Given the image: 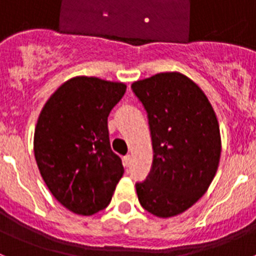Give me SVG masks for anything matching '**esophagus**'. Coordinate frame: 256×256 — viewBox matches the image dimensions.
Instances as JSON below:
<instances>
[{
	"mask_svg": "<svg viewBox=\"0 0 256 256\" xmlns=\"http://www.w3.org/2000/svg\"><path fill=\"white\" fill-rule=\"evenodd\" d=\"M123 162H124V165H126V166H130V162H132V158H130V155L124 156V158H123Z\"/></svg>",
	"mask_w": 256,
	"mask_h": 256,
	"instance_id": "1",
	"label": "esophagus"
}]
</instances>
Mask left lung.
Segmentation results:
<instances>
[{
	"label": "left lung",
	"mask_w": 256,
	"mask_h": 256,
	"mask_svg": "<svg viewBox=\"0 0 256 256\" xmlns=\"http://www.w3.org/2000/svg\"><path fill=\"white\" fill-rule=\"evenodd\" d=\"M132 90L148 112L154 148L148 177L136 183L140 204L159 218L178 216L214 180L222 151L218 119L201 88L177 72L137 80Z\"/></svg>",
	"instance_id": "left-lung-1"
}]
</instances>
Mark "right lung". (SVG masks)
Returning <instances> with one entry per match:
<instances>
[{"mask_svg":"<svg viewBox=\"0 0 256 256\" xmlns=\"http://www.w3.org/2000/svg\"><path fill=\"white\" fill-rule=\"evenodd\" d=\"M126 86L76 76L44 104L34 130V156L54 198L79 216L105 209L124 173L110 148L108 116Z\"/></svg>","mask_w":256,"mask_h":256,"instance_id":"add662e5","label":"right lung"}]
</instances>
